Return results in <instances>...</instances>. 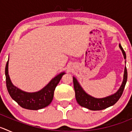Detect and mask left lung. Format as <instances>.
Segmentation results:
<instances>
[{
	"mask_svg": "<svg viewBox=\"0 0 132 132\" xmlns=\"http://www.w3.org/2000/svg\"><path fill=\"white\" fill-rule=\"evenodd\" d=\"M119 47L123 53L124 59H126V54H125V52L124 51L121 44L119 45ZM125 64H126V61H125ZM127 70H126V67L125 66L123 75V80L119 89L114 94L102 98H94V97L87 94L82 88L77 78L75 77H73L76 100L81 107L87 108V109H89L91 110H103V109H107L110 106L114 105L119 100V99L121 98L122 94H123L126 81H127Z\"/></svg>",
	"mask_w": 132,
	"mask_h": 132,
	"instance_id": "left-lung-1",
	"label": "left lung"
}]
</instances>
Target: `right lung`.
<instances>
[{
  "label": "right lung",
  "instance_id": "right-lung-1",
  "mask_svg": "<svg viewBox=\"0 0 132 132\" xmlns=\"http://www.w3.org/2000/svg\"><path fill=\"white\" fill-rule=\"evenodd\" d=\"M9 59L5 69L6 86L9 95L20 107L29 110H39L51 103L56 86L66 73L61 72L55 76L42 89L34 93H28L14 86L11 82L8 72Z\"/></svg>",
  "mask_w": 132,
  "mask_h": 132
}]
</instances>
